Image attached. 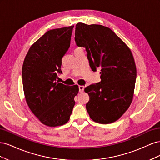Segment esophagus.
<instances>
[{
	"instance_id": "34e87169",
	"label": "esophagus",
	"mask_w": 160,
	"mask_h": 160,
	"mask_svg": "<svg viewBox=\"0 0 160 160\" xmlns=\"http://www.w3.org/2000/svg\"><path fill=\"white\" fill-rule=\"evenodd\" d=\"M84 86H82V85H79V92L80 93H82L84 91Z\"/></svg>"
}]
</instances>
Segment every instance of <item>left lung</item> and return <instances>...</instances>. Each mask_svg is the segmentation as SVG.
Returning <instances> with one entry per match:
<instances>
[{"instance_id":"8db88e82","label":"left lung","mask_w":160,"mask_h":160,"mask_svg":"<svg viewBox=\"0 0 160 160\" xmlns=\"http://www.w3.org/2000/svg\"><path fill=\"white\" fill-rule=\"evenodd\" d=\"M75 41L85 48L91 69L101 68V81L85 88L89 96L87 111L95 122H115L133 100L137 71L132 51L112 30L100 25L77 23Z\"/></svg>"}]
</instances>
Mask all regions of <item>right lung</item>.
Instances as JSON below:
<instances>
[{
    "mask_svg": "<svg viewBox=\"0 0 160 160\" xmlns=\"http://www.w3.org/2000/svg\"><path fill=\"white\" fill-rule=\"evenodd\" d=\"M74 26L47 31L30 47L23 62L22 77L27 103L32 113L47 126L68 122L75 103L78 85L57 81L62 73V58L70 47Z\"/></svg>",
    "mask_w": 160,
    "mask_h": 160,
    "instance_id": "obj_1",
    "label": "right lung"
}]
</instances>
